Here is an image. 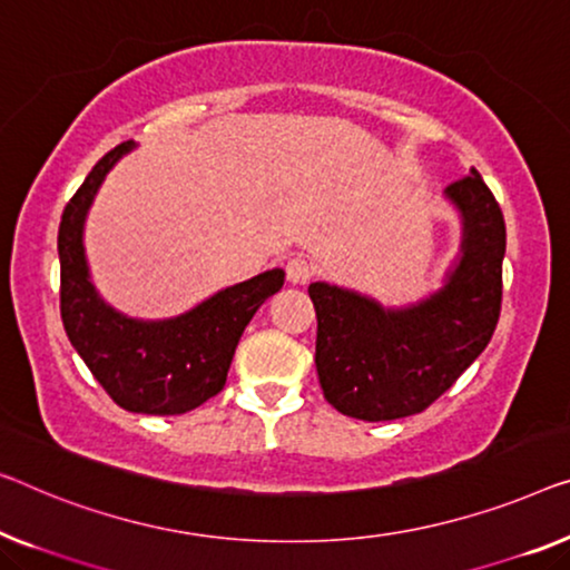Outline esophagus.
Here are the masks:
<instances>
[{"label": "esophagus", "instance_id": "34e87169", "mask_svg": "<svg viewBox=\"0 0 570 570\" xmlns=\"http://www.w3.org/2000/svg\"><path fill=\"white\" fill-rule=\"evenodd\" d=\"M312 276H314V266L307 258L296 256L286 263V278L292 284H307Z\"/></svg>", "mask_w": 570, "mask_h": 570}]
</instances>
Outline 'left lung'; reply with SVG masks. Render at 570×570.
Wrapping results in <instances>:
<instances>
[{
  "label": "left lung",
  "mask_w": 570,
  "mask_h": 570,
  "mask_svg": "<svg viewBox=\"0 0 570 570\" xmlns=\"http://www.w3.org/2000/svg\"><path fill=\"white\" fill-rule=\"evenodd\" d=\"M445 194L463 215V256L430 299L384 309L345 288L309 286L322 394L347 417L384 422L424 412L494 335L507 250L502 207L475 168Z\"/></svg>",
  "instance_id": "left-lung-1"
}]
</instances>
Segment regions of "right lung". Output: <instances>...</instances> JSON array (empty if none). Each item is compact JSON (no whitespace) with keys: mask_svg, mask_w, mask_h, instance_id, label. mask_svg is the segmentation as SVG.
Listing matches in <instances>:
<instances>
[{"mask_svg":"<svg viewBox=\"0 0 570 570\" xmlns=\"http://www.w3.org/2000/svg\"><path fill=\"white\" fill-rule=\"evenodd\" d=\"M130 148L127 140L101 156L66 204L58 227L61 320L76 353L115 404L140 414H184L223 392L237 340L261 304L284 286V271L253 276L164 322L130 320L107 307L89 282L81 233L101 178Z\"/></svg>","mask_w":570,"mask_h":570,"instance_id":"1","label":"right lung"}]
</instances>
